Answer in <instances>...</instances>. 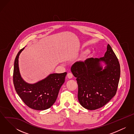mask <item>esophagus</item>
Instances as JSON below:
<instances>
[{"label":"esophagus","mask_w":134,"mask_h":134,"mask_svg":"<svg viewBox=\"0 0 134 134\" xmlns=\"http://www.w3.org/2000/svg\"><path fill=\"white\" fill-rule=\"evenodd\" d=\"M67 76H68V77L69 79H71V78H72L73 77V75L72 73H69L68 74V75H67Z\"/></svg>","instance_id":"34e87169"}]
</instances>
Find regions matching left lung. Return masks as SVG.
Masks as SVG:
<instances>
[{"label": "left lung", "mask_w": 134, "mask_h": 134, "mask_svg": "<svg viewBox=\"0 0 134 134\" xmlns=\"http://www.w3.org/2000/svg\"><path fill=\"white\" fill-rule=\"evenodd\" d=\"M101 61L107 65L103 70L100 63ZM71 71L76 77L79 102L86 109L99 108L115 95L120 76V66L109 44L104 57L76 62L72 66Z\"/></svg>", "instance_id": "obj_1"}]
</instances>
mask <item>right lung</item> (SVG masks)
<instances>
[{
  "label": "right lung",
  "mask_w": 134,
  "mask_h": 134,
  "mask_svg": "<svg viewBox=\"0 0 134 134\" xmlns=\"http://www.w3.org/2000/svg\"><path fill=\"white\" fill-rule=\"evenodd\" d=\"M24 48L19 51L14 61L13 79L15 89L29 108L37 110L47 109L55 103L59 90L64 82L66 72L51 74L35 84L26 83L20 76L19 68V57Z\"/></svg>",
  "instance_id": "right-lung-1"
}]
</instances>
